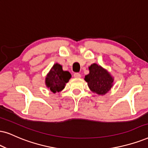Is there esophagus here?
Wrapping results in <instances>:
<instances>
[{
    "instance_id": "obj_1",
    "label": "esophagus",
    "mask_w": 148,
    "mask_h": 148,
    "mask_svg": "<svg viewBox=\"0 0 148 148\" xmlns=\"http://www.w3.org/2000/svg\"><path fill=\"white\" fill-rule=\"evenodd\" d=\"M74 77H75V78H80V76H80V74H79V73H78V72H76V73H74Z\"/></svg>"
}]
</instances>
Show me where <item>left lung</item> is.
<instances>
[{"mask_svg": "<svg viewBox=\"0 0 148 148\" xmlns=\"http://www.w3.org/2000/svg\"><path fill=\"white\" fill-rule=\"evenodd\" d=\"M89 74L85 76V80L89 89L99 95H104L113 86V78L107 71L93 63L89 68Z\"/></svg>", "mask_w": 148, "mask_h": 148, "instance_id": "left-lung-1", "label": "left lung"}]
</instances>
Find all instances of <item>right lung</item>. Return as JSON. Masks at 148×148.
Here are the masks:
<instances>
[{
    "label": "right lung",
    "instance_id": "right-lung-1",
    "mask_svg": "<svg viewBox=\"0 0 148 148\" xmlns=\"http://www.w3.org/2000/svg\"><path fill=\"white\" fill-rule=\"evenodd\" d=\"M72 77L68 71H63L61 65L56 63L46 78V86L53 93L59 92L64 89L67 83Z\"/></svg>",
    "mask_w": 148,
    "mask_h": 148
}]
</instances>
